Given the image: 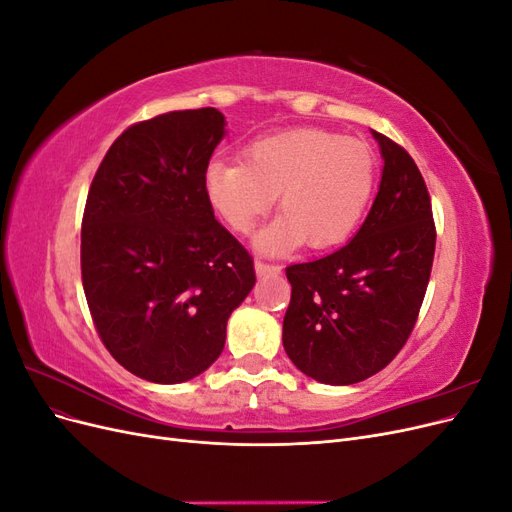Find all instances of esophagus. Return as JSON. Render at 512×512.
Instances as JSON below:
<instances>
[{
	"instance_id": "1",
	"label": "esophagus",
	"mask_w": 512,
	"mask_h": 512,
	"mask_svg": "<svg viewBox=\"0 0 512 512\" xmlns=\"http://www.w3.org/2000/svg\"><path fill=\"white\" fill-rule=\"evenodd\" d=\"M254 267H256V273H258L260 277H265V275H275V273H280V271H282V267H280V265H273V262H265V260H256V262H254Z\"/></svg>"
}]
</instances>
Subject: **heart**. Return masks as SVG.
Here are the masks:
<instances>
[{"label": "heart", "mask_w": 512, "mask_h": 512, "mask_svg": "<svg viewBox=\"0 0 512 512\" xmlns=\"http://www.w3.org/2000/svg\"><path fill=\"white\" fill-rule=\"evenodd\" d=\"M376 185V156L359 138L318 128L262 136L245 162L207 166L211 207L237 232H250L280 194L282 215L258 237L262 250L280 252L301 241L327 250L359 226Z\"/></svg>", "instance_id": "obj_1"}]
</instances>
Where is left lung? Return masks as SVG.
I'll use <instances>...</instances> for the list:
<instances>
[{"label": "left lung", "mask_w": 512, "mask_h": 512, "mask_svg": "<svg viewBox=\"0 0 512 512\" xmlns=\"http://www.w3.org/2000/svg\"><path fill=\"white\" fill-rule=\"evenodd\" d=\"M374 138L384 168L361 230L329 256L286 267V354L305 376L335 386L378 374L406 346L436 252L421 170L389 136Z\"/></svg>", "instance_id": "left-lung-1"}]
</instances>
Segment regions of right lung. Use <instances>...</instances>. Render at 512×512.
<instances>
[{
	"label": "right lung",
	"mask_w": 512,
	"mask_h": 512,
	"mask_svg": "<svg viewBox=\"0 0 512 512\" xmlns=\"http://www.w3.org/2000/svg\"><path fill=\"white\" fill-rule=\"evenodd\" d=\"M224 126L211 106L138 121L106 151L87 194L89 314L113 359L149 382L203 374L256 282L250 252L215 220L205 192Z\"/></svg>",
	"instance_id": "add662e5"
}]
</instances>
